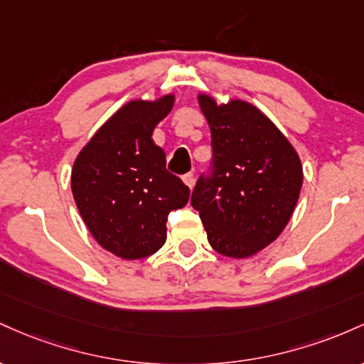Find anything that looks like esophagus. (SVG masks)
Wrapping results in <instances>:
<instances>
[{
  "instance_id": "obj_1",
  "label": "esophagus",
  "mask_w": 364,
  "mask_h": 364,
  "mask_svg": "<svg viewBox=\"0 0 364 364\" xmlns=\"http://www.w3.org/2000/svg\"><path fill=\"white\" fill-rule=\"evenodd\" d=\"M182 181H183V183H186L187 187H189V189H193V186H194V175L193 173H186L182 177Z\"/></svg>"
}]
</instances>
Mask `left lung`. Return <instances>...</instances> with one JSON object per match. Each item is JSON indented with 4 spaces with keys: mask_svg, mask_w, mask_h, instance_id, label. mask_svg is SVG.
<instances>
[{
    "mask_svg": "<svg viewBox=\"0 0 364 364\" xmlns=\"http://www.w3.org/2000/svg\"><path fill=\"white\" fill-rule=\"evenodd\" d=\"M199 106L211 130L213 160L196 182L191 204L216 252L247 258L289 223L303 166L291 142L252 105L234 100L218 106L199 94Z\"/></svg>",
    "mask_w": 364,
    "mask_h": 364,
    "instance_id": "8db88e82",
    "label": "left lung"
}]
</instances>
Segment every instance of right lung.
<instances>
[{"mask_svg": "<svg viewBox=\"0 0 364 364\" xmlns=\"http://www.w3.org/2000/svg\"><path fill=\"white\" fill-rule=\"evenodd\" d=\"M173 100L168 94L122 106L73 163L79 213L97 244L118 258L156 252L166 240L170 211L189 201V187L166 170L165 151L151 139Z\"/></svg>", "mask_w": 364, "mask_h": 364, "instance_id": "add662e5", "label": "right lung"}]
</instances>
